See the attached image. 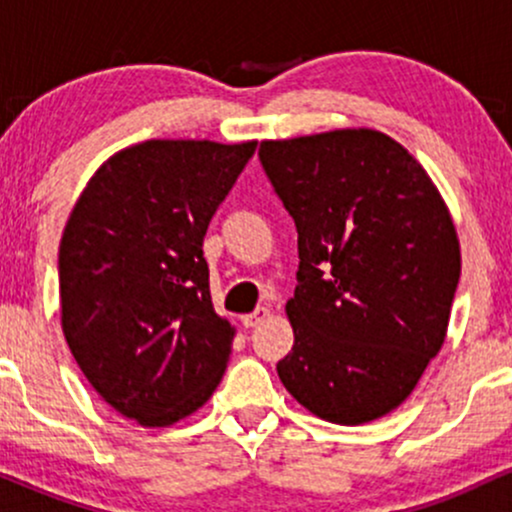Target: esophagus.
Instances as JSON below:
<instances>
[{"label": "esophagus", "instance_id": "obj_1", "mask_svg": "<svg viewBox=\"0 0 512 512\" xmlns=\"http://www.w3.org/2000/svg\"><path fill=\"white\" fill-rule=\"evenodd\" d=\"M267 317H269V308H264V305H260V308H257L255 313H248V315L240 317V322H243L245 327H257V325H262V322L267 320Z\"/></svg>", "mask_w": 512, "mask_h": 512}]
</instances>
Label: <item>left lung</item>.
Returning a JSON list of instances; mask_svg holds the SVG:
<instances>
[{
  "instance_id": "left-lung-1",
  "label": "left lung",
  "mask_w": 512,
  "mask_h": 512,
  "mask_svg": "<svg viewBox=\"0 0 512 512\" xmlns=\"http://www.w3.org/2000/svg\"><path fill=\"white\" fill-rule=\"evenodd\" d=\"M264 173L296 221L293 349L281 383L310 414L358 426L411 395L445 342L460 240L438 187L378 129L260 144Z\"/></svg>"
}]
</instances>
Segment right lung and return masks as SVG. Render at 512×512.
<instances>
[{"mask_svg": "<svg viewBox=\"0 0 512 512\" xmlns=\"http://www.w3.org/2000/svg\"><path fill=\"white\" fill-rule=\"evenodd\" d=\"M257 142L149 139L117 151L60 243L62 332L93 390L146 428L214 395L236 327L216 315L202 243Z\"/></svg>", "mask_w": 512, "mask_h": 512, "instance_id": "1", "label": "right lung"}]
</instances>
